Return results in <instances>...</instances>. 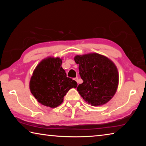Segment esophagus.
<instances>
[{"instance_id": "1", "label": "esophagus", "mask_w": 146, "mask_h": 146, "mask_svg": "<svg viewBox=\"0 0 146 146\" xmlns=\"http://www.w3.org/2000/svg\"><path fill=\"white\" fill-rule=\"evenodd\" d=\"M74 80H75V81H76V82L78 83V77H76V78H74Z\"/></svg>"}]
</instances>
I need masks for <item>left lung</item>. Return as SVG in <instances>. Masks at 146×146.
Instances as JSON below:
<instances>
[{
	"label": "left lung",
	"instance_id": "8db88e82",
	"mask_svg": "<svg viewBox=\"0 0 146 146\" xmlns=\"http://www.w3.org/2000/svg\"><path fill=\"white\" fill-rule=\"evenodd\" d=\"M79 75L83 82L77 91L91 105H103L111 99L117 91L118 73L117 67L110 59L97 53L76 55Z\"/></svg>",
	"mask_w": 146,
	"mask_h": 146
}]
</instances>
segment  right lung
I'll return each mask as SVG.
<instances>
[{
	"label": "right lung",
	"instance_id": "1",
	"mask_svg": "<svg viewBox=\"0 0 146 146\" xmlns=\"http://www.w3.org/2000/svg\"><path fill=\"white\" fill-rule=\"evenodd\" d=\"M59 58L44 59L36 66L31 76L29 88L38 102L56 108L63 102L64 97L77 83L66 75Z\"/></svg>",
	"mask_w": 146,
	"mask_h": 146
}]
</instances>
